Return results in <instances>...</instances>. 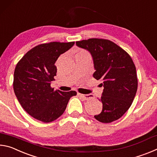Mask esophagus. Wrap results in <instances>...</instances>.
Segmentation results:
<instances>
[{"instance_id": "obj_1", "label": "esophagus", "mask_w": 157, "mask_h": 157, "mask_svg": "<svg viewBox=\"0 0 157 157\" xmlns=\"http://www.w3.org/2000/svg\"><path fill=\"white\" fill-rule=\"evenodd\" d=\"M78 95L79 97H81L82 98H83L84 100L91 99V98L94 97L92 95H84V94H78Z\"/></svg>"}]
</instances>
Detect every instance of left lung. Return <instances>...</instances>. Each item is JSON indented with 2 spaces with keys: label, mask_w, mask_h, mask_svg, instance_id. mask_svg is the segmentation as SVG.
<instances>
[{
  "label": "left lung",
  "mask_w": 157,
  "mask_h": 157,
  "mask_svg": "<svg viewBox=\"0 0 157 157\" xmlns=\"http://www.w3.org/2000/svg\"><path fill=\"white\" fill-rule=\"evenodd\" d=\"M89 50L94 59V78L102 81V111L94 116L97 121L109 123L118 120L131 107L136 95L138 79L136 66L130 55L113 41L92 38L76 41Z\"/></svg>",
  "instance_id": "left-lung-1"
}]
</instances>
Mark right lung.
I'll return each instance as SVG.
<instances>
[{"instance_id":"1","label":"right lung","mask_w":157,"mask_h":157,"mask_svg":"<svg viewBox=\"0 0 157 157\" xmlns=\"http://www.w3.org/2000/svg\"><path fill=\"white\" fill-rule=\"evenodd\" d=\"M75 42H50L34 47L18 61L14 73V94L24 110L36 120L50 123L64 112L75 91L54 90L50 82L56 76L55 65L61 54Z\"/></svg>"}]
</instances>
